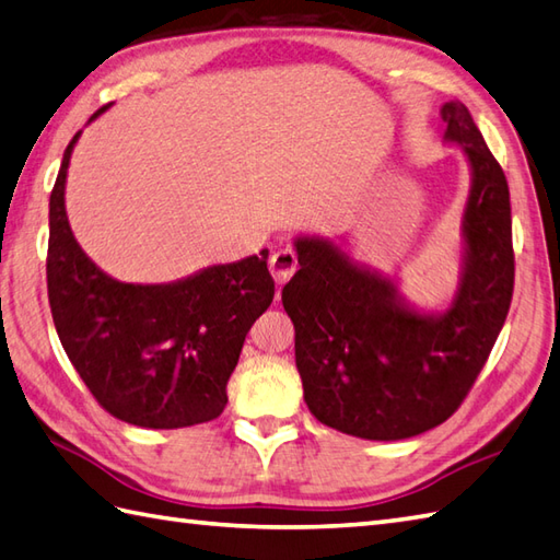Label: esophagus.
Masks as SVG:
<instances>
[{
  "label": "esophagus",
  "mask_w": 560,
  "mask_h": 560,
  "mask_svg": "<svg viewBox=\"0 0 560 560\" xmlns=\"http://www.w3.org/2000/svg\"><path fill=\"white\" fill-rule=\"evenodd\" d=\"M268 266H270V272H272V278H276V282L284 284L296 270V254L292 252V248H278V252L270 256Z\"/></svg>",
  "instance_id": "esophagus-1"
}]
</instances>
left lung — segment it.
Wrapping results in <instances>:
<instances>
[{"label": "left lung", "mask_w": 560, "mask_h": 560, "mask_svg": "<svg viewBox=\"0 0 560 560\" xmlns=\"http://www.w3.org/2000/svg\"><path fill=\"white\" fill-rule=\"evenodd\" d=\"M443 143L469 165L457 288L441 308L409 302L393 276L316 234H296L300 270L284 284L304 402L330 429L402 441L443 424L487 364L511 308V194L469 109L441 107Z\"/></svg>", "instance_id": "8db88e82"}]
</instances>
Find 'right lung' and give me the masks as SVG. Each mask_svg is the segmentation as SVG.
<instances>
[{"label": "right lung", "instance_id": "add662e5", "mask_svg": "<svg viewBox=\"0 0 560 560\" xmlns=\"http://www.w3.org/2000/svg\"><path fill=\"white\" fill-rule=\"evenodd\" d=\"M81 133L67 145L49 196L47 294L61 347L95 400L127 424H203L225 409L246 332L276 294L268 252L158 284L107 276L67 218V172Z\"/></svg>", "mask_w": 560, "mask_h": 560}]
</instances>
